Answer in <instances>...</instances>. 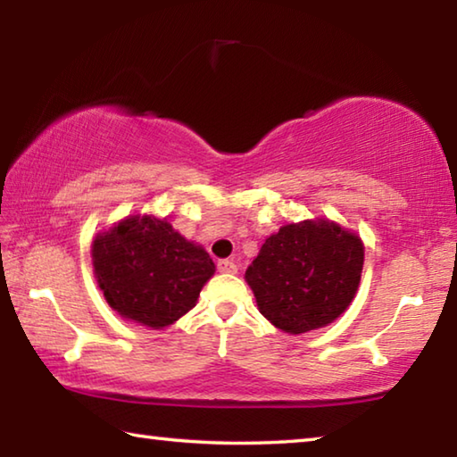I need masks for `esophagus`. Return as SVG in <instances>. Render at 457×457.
I'll return each mask as SVG.
<instances>
[{
  "label": "esophagus",
  "mask_w": 457,
  "mask_h": 457,
  "mask_svg": "<svg viewBox=\"0 0 457 457\" xmlns=\"http://www.w3.org/2000/svg\"><path fill=\"white\" fill-rule=\"evenodd\" d=\"M218 270L221 274H236L237 272V266L234 260H220L218 262Z\"/></svg>",
  "instance_id": "1"
}]
</instances>
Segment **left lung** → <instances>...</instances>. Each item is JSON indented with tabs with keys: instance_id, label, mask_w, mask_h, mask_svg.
<instances>
[{
	"instance_id": "obj_1",
	"label": "left lung",
	"mask_w": 457,
	"mask_h": 457,
	"mask_svg": "<svg viewBox=\"0 0 457 457\" xmlns=\"http://www.w3.org/2000/svg\"><path fill=\"white\" fill-rule=\"evenodd\" d=\"M365 245L327 218L286 223L245 270L264 319L288 335L328 327L359 290Z\"/></svg>"
}]
</instances>
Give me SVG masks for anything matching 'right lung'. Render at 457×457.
Instances as JSON below:
<instances>
[{
  "label": "right lung",
  "instance_id": "right-lung-1",
  "mask_svg": "<svg viewBox=\"0 0 457 457\" xmlns=\"http://www.w3.org/2000/svg\"><path fill=\"white\" fill-rule=\"evenodd\" d=\"M92 268L108 306L120 319L153 330L187 314L215 274L210 253L167 218L138 213L98 231Z\"/></svg>",
  "mask_w": 457,
  "mask_h": 457
}]
</instances>
